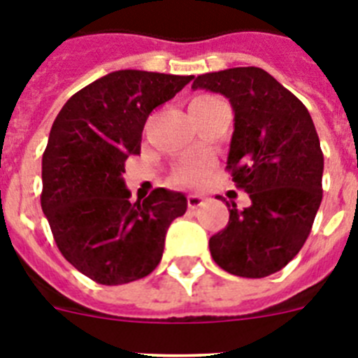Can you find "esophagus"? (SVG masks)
<instances>
[{
	"label": "esophagus",
	"instance_id": "1",
	"mask_svg": "<svg viewBox=\"0 0 358 358\" xmlns=\"http://www.w3.org/2000/svg\"><path fill=\"white\" fill-rule=\"evenodd\" d=\"M186 202H188L189 210H195V208H199L202 204V202H204V197H201V195L192 194V195H188V197H186Z\"/></svg>",
	"mask_w": 358,
	"mask_h": 358
}]
</instances>
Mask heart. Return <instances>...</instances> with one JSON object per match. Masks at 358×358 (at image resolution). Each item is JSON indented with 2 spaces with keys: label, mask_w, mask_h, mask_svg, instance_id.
Here are the masks:
<instances>
[{
  "label": "heart",
  "mask_w": 358,
  "mask_h": 358,
  "mask_svg": "<svg viewBox=\"0 0 358 358\" xmlns=\"http://www.w3.org/2000/svg\"><path fill=\"white\" fill-rule=\"evenodd\" d=\"M208 100H213V96H197L189 106L204 103ZM208 170H210V163L208 161H186V163H181L176 166V170L172 173V182L181 186H199L204 181Z\"/></svg>",
  "instance_id": "b5f03b06"
}]
</instances>
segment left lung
<instances>
[{"label": "left lung", "mask_w": 358, "mask_h": 358, "mask_svg": "<svg viewBox=\"0 0 358 358\" xmlns=\"http://www.w3.org/2000/svg\"><path fill=\"white\" fill-rule=\"evenodd\" d=\"M192 90L229 100L235 131L226 169L251 199L243 210L231 202L229 222L210 238L215 264L242 278L278 273L306 242L322 201L324 157L308 109L255 66L199 75Z\"/></svg>", "instance_id": "8db88e82"}]
</instances>
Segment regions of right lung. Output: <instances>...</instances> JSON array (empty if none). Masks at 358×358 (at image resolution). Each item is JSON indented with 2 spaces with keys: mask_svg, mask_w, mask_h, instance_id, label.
<instances>
[{
  "mask_svg": "<svg viewBox=\"0 0 358 358\" xmlns=\"http://www.w3.org/2000/svg\"><path fill=\"white\" fill-rule=\"evenodd\" d=\"M192 75L120 69L73 94L50 131L43 154L41 206L57 248L100 285H123L157 267L164 235L186 211L181 192L156 188L131 202L123 173L141 150L152 110Z\"/></svg>",
  "mask_w": 358,
  "mask_h": 358,
  "instance_id": "1",
  "label": "right lung"
}]
</instances>
